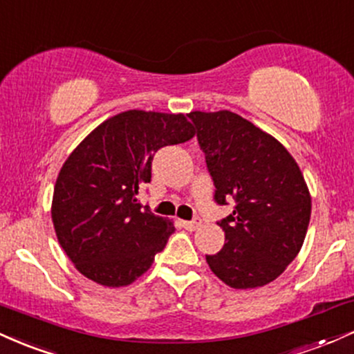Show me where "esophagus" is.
Masks as SVG:
<instances>
[{"instance_id": "1", "label": "esophagus", "mask_w": 354, "mask_h": 354, "mask_svg": "<svg viewBox=\"0 0 354 354\" xmlns=\"http://www.w3.org/2000/svg\"><path fill=\"white\" fill-rule=\"evenodd\" d=\"M181 225H183V228H186V230H196V228H200L201 221L198 218H194V219H191V221H181Z\"/></svg>"}]
</instances>
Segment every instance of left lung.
Listing matches in <instances>:
<instances>
[{
    "label": "left lung",
    "mask_w": 354,
    "mask_h": 354,
    "mask_svg": "<svg viewBox=\"0 0 354 354\" xmlns=\"http://www.w3.org/2000/svg\"><path fill=\"white\" fill-rule=\"evenodd\" d=\"M216 205L234 203L218 221L225 246L206 254L214 274L231 288L265 286L301 250L311 216L310 191L299 166L273 136L236 113L193 111Z\"/></svg>",
    "instance_id": "left-lung-1"
}]
</instances>
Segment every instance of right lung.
Listing matches in <instances>:
<instances>
[{"instance_id": "1", "label": "right lung", "mask_w": 354, "mask_h": 354, "mask_svg": "<svg viewBox=\"0 0 354 354\" xmlns=\"http://www.w3.org/2000/svg\"><path fill=\"white\" fill-rule=\"evenodd\" d=\"M194 129L185 115L129 109L101 123L61 168L53 225L81 274L103 286H126L153 265L174 233L141 206L158 149L185 143Z\"/></svg>"}]
</instances>
